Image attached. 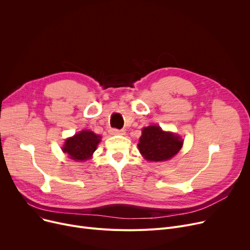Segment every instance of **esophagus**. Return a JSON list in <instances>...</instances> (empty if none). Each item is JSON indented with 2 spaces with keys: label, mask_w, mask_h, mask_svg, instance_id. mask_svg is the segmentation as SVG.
I'll return each instance as SVG.
<instances>
[{
  "label": "esophagus",
  "mask_w": 250,
  "mask_h": 250,
  "mask_svg": "<svg viewBox=\"0 0 250 250\" xmlns=\"http://www.w3.org/2000/svg\"><path fill=\"white\" fill-rule=\"evenodd\" d=\"M110 134L111 135H125V129H116V128H112L110 129Z\"/></svg>",
  "instance_id": "obj_1"
}]
</instances>
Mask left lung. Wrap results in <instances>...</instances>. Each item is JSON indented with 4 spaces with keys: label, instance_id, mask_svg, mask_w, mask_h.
Returning <instances> with one entry per match:
<instances>
[{
    "label": "left lung",
    "instance_id": "1",
    "mask_svg": "<svg viewBox=\"0 0 250 250\" xmlns=\"http://www.w3.org/2000/svg\"><path fill=\"white\" fill-rule=\"evenodd\" d=\"M183 145L182 139L170 132H164L159 125H149L142 129L138 147L148 161H166L175 156Z\"/></svg>",
    "mask_w": 250,
    "mask_h": 250
}]
</instances>
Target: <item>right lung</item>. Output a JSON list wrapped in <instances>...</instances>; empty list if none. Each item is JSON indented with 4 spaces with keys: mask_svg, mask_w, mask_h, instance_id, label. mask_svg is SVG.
<instances>
[{
    "mask_svg": "<svg viewBox=\"0 0 250 250\" xmlns=\"http://www.w3.org/2000/svg\"><path fill=\"white\" fill-rule=\"evenodd\" d=\"M100 140L101 137L92 130H81L80 133L65 140L62 152L68 154L75 161H85L91 158Z\"/></svg>",
    "mask_w": 250,
    "mask_h": 250,
    "instance_id": "add662e5",
    "label": "right lung"
}]
</instances>
